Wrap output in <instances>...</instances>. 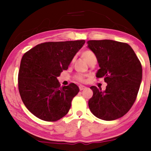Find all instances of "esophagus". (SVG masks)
Returning <instances> with one entry per match:
<instances>
[{"instance_id": "obj_1", "label": "esophagus", "mask_w": 151, "mask_h": 151, "mask_svg": "<svg viewBox=\"0 0 151 151\" xmlns=\"http://www.w3.org/2000/svg\"><path fill=\"white\" fill-rule=\"evenodd\" d=\"M79 90H80V91H81V90L85 89L86 86H83V85H79Z\"/></svg>"}]
</instances>
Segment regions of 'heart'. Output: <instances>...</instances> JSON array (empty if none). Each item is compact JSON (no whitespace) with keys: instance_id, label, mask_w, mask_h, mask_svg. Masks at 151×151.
Segmentation results:
<instances>
[{"instance_id":"obj_1","label":"heart","mask_w":151,"mask_h":151,"mask_svg":"<svg viewBox=\"0 0 151 151\" xmlns=\"http://www.w3.org/2000/svg\"><path fill=\"white\" fill-rule=\"evenodd\" d=\"M81 56H82L84 61L87 62L88 64L91 63V62L96 61V55L91 50H85L84 51H83L82 53H81ZM75 79L80 81V82H84L85 81V77L82 74H77V75L75 76Z\"/></svg>"}]
</instances>
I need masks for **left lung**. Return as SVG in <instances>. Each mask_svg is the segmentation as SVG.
<instances>
[{
	"instance_id": "1",
	"label": "left lung",
	"mask_w": 151,
	"mask_h": 151,
	"mask_svg": "<svg viewBox=\"0 0 151 151\" xmlns=\"http://www.w3.org/2000/svg\"><path fill=\"white\" fill-rule=\"evenodd\" d=\"M88 47L96 56L100 69L96 77L104 78L106 90L92 86L89 107L93 115L105 121L122 117L131 109L139 90L142 66L127 43L110 40H89Z\"/></svg>"
}]
</instances>
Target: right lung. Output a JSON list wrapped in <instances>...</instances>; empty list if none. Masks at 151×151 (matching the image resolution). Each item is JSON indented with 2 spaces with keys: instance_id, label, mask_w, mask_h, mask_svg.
Returning <instances> with one entry per match:
<instances>
[{
  "instance_id": "obj_1",
  "label": "right lung",
  "mask_w": 151,
  "mask_h": 151,
  "mask_svg": "<svg viewBox=\"0 0 151 151\" xmlns=\"http://www.w3.org/2000/svg\"><path fill=\"white\" fill-rule=\"evenodd\" d=\"M85 40L48 42L24 54L18 72V89L26 108L45 121H56L68 113L79 91L74 83L60 86L58 77L68 69Z\"/></svg>"
}]
</instances>
